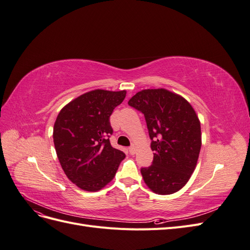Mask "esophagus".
I'll list each match as a JSON object with an SVG mask.
<instances>
[{
	"label": "esophagus",
	"mask_w": 250,
	"mask_h": 250,
	"mask_svg": "<svg viewBox=\"0 0 250 250\" xmlns=\"http://www.w3.org/2000/svg\"><path fill=\"white\" fill-rule=\"evenodd\" d=\"M128 150H129V153L131 155H134L135 154V151H137V147H135L134 145H132V146L129 147V149H128Z\"/></svg>",
	"instance_id": "34e87169"
}]
</instances>
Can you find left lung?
<instances>
[{"label":"left lung","mask_w":250,"mask_h":250,"mask_svg":"<svg viewBox=\"0 0 250 250\" xmlns=\"http://www.w3.org/2000/svg\"><path fill=\"white\" fill-rule=\"evenodd\" d=\"M145 116L152 165L142 168L144 181L158 195L184 188L193 174L201 148L200 121L184 97L165 88L143 89L128 101Z\"/></svg>","instance_id":"left-lung-1"}]
</instances>
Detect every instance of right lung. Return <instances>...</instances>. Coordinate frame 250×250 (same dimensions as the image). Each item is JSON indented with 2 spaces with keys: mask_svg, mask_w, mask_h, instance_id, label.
<instances>
[{
  "mask_svg": "<svg viewBox=\"0 0 250 250\" xmlns=\"http://www.w3.org/2000/svg\"><path fill=\"white\" fill-rule=\"evenodd\" d=\"M125 97L126 90H90L58 113L53 128L56 154L67 178L82 190H101L125 158L108 139L112 133L109 117Z\"/></svg>",
  "mask_w": 250,
  "mask_h": 250,
  "instance_id": "1",
  "label": "right lung"
}]
</instances>
